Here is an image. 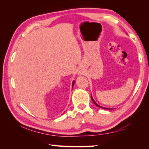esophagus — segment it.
I'll list each match as a JSON object with an SVG mask.
<instances>
[{
	"label": "esophagus",
	"mask_w": 149,
	"mask_h": 149,
	"mask_svg": "<svg viewBox=\"0 0 149 149\" xmlns=\"http://www.w3.org/2000/svg\"><path fill=\"white\" fill-rule=\"evenodd\" d=\"M79 73H81V74H82V73H83V71H81V70L79 71Z\"/></svg>",
	"instance_id": "obj_1"
}]
</instances>
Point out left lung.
<instances>
[{
    "label": "left lung",
    "mask_w": 149,
    "mask_h": 149,
    "mask_svg": "<svg viewBox=\"0 0 149 149\" xmlns=\"http://www.w3.org/2000/svg\"><path fill=\"white\" fill-rule=\"evenodd\" d=\"M91 100H92V101H93V102L94 103V104H95L97 106V107H101V108H102V109H109V108H106V107H102V106H100V105H98L95 102V101H94V100H93V98L92 97V96H91Z\"/></svg>",
    "instance_id": "obj_1"
}]
</instances>
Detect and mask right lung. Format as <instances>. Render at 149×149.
Listing matches in <instances>:
<instances>
[{
	"label": "right lung",
	"mask_w": 149,
	"mask_h": 149,
	"mask_svg": "<svg viewBox=\"0 0 149 149\" xmlns=\"http://www.w3.org/2000/svg\"><path fill=\"white\" fill-rule=\"evenodd\" d=\"M74 81H73V86L74 85Z\"/></svg>",
	"instance_id": "add662e5"
}]
</instances>
